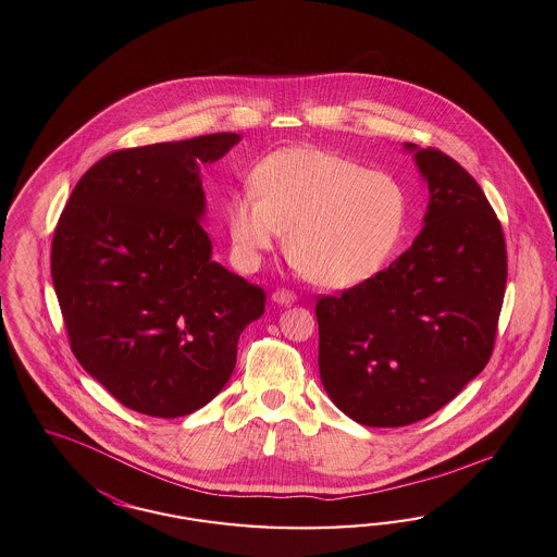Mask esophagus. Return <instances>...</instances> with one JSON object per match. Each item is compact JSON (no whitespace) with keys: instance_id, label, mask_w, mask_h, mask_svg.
<instances>
[{"instance_id":"esophagus-1","label":"esophagus","mask_w":557,"mask_h":557,"mask_svg":"<svg viewBox=\"0 0 557 557\" xmlns=\"http://www.w3.org/2000/svg\"><path fill=\"white\" fill-rule=\"evenodd\" d=\"M271 300H273L275 305L288 307V305H294V302H296V294H294V292H289V289H275V292L271 294Z\"/></svg>"}]
</instances>
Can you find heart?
Returning a JSON list of instances; mask_svg holds the SVG:
<instances>
[{
    "label": "heart",
    "instance_id": "b5f03b06",
    "mask_svg": "<svg viewBox=\"0 0 557 557\" xmlns=\"http://www.w3.org/2000/svg\"><path fill=\"white\" fill-rule=\"evenodd\" d=\"M250 182L225 202L227 234L246 268H257L288 232L289 261L309 282L350 288L379 273L400 245L408 197L389 172L327 149L289 147L265 157Z\"/></svg>",
    "mask_w": 557,
    "mask_h": 557
}]
</instances>
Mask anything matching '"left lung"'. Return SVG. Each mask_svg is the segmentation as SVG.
<instances>
[{
  "mask_svg": "<svg viewBox=\"0 0 557 557\" xmlns=\"http://www.w3.org/2000/svg\"><path fill=\"white\" fill-rule=\"evenodd\" d=\"M404 149L429 188L421 234L389 268L314 307L323 387L367 426L423 421L485 369L508 277L481 186L437 149Z\"/></svg>",
  "mask_w": 557,
  "mask_h": 557,
  "instance_id": "obj_1",
  "label": "left lung"
}]
</instances>
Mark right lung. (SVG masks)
<instances>
[{
    "mask_svg": "<svg viewBox=\"0 0 557 557\" xmlns=\"http://www.w3.org/2000/svg\"><path fill=\"white\" fill-rule=\"evenodd\" d=\"M240 134L115 151L74 186L53 234L51 277L70 348L140 414L176 419L213 400L265 292L211 259L200 165Z\"/></svg>",
    "mask_w": 557,
    "mask_h": 557,
    "instance_id": "right-lung-1",
    "label": "right lung"
}]
</instances>
